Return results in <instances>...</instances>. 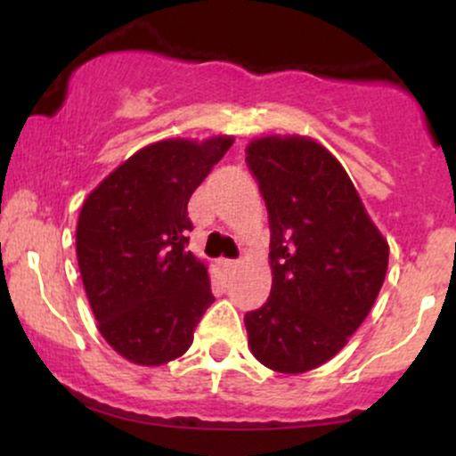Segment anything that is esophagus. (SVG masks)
<instances>
[{"mask_svg": "<svg viewBox=\"0 0 456 456\" xmlns=\"http://www.w3.org/2000/svg\"><path fill=\"white\" fill-rule=\"evenodd\" d=\"M238 264L240 261H235V259H221V265L224 270H235L238 268Z\"/></svg>", "mask_w": 456, "mask_h": 456, "instance_id": "esophagus-1", "label": "esophagus"}]
</instances>
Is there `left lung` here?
Returning a JSON list of instances; mask_svg holds the SVG:
<instances>
[{"label": "left lung", "mask_w": 456, "mask_h": 456, "mask_svg": "<svg viewBox=\"0 0 456 456\" xmlns=\"http://www.w3.org/2000/svg\"><path fill=\"white\" fill-rule=\"evenodd\" d=\"M270 221V297L244 315L250 352L279 373L334 358L375 305L388 242L341 162L306 137H264L246 148Z\"/></svg>", "instance_id": "8db88e82"}]
</instances>
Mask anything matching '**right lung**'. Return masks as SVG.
Instances as JSON below:
<instances>
[{"label":"right lung","mask_w":456,"mask_h":456,"mask_svg":"<svg viewBox=\"0 0 456 456\" xmlns=\"http://www.w3.org/2000/svg\"><path fill=\"white\" fill-rule=\"evenodd\" d=\"M232 143V137L151 143L83 203L77 224L83 287L104 341L130 362L180 358L214 302L208 268L186 250L188 199Z\"/></svg>","instance_id":"add662e5"}]
</instances>
